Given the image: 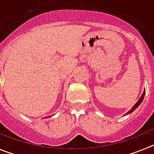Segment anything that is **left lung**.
I'll use <instances>...</instances> for the list:
<instances>
[{
    "mask_svg": "<svg viewBox=\"0 0 154 154\" xmlns=\"http://www.w3.org/2000/svg\"><path fill=\"white\" fill-rule=\"evenodd\" d=\"M145 92H146V91H145V89H144V90H143V94H142V95H141L140 98V99H139L138 101H137V103H135V105H134V106H133L132 107L131 109H130V110H129V111H128V112H126V114H124V116H126V115H128V114L132 113V112H133V111H134V110H135L136 109H137V107H138L139 106H140V105L141 104V103H142L143 100L144 96H145Z\"/></svg>",
    "mask_w": 154,
    "mask_h": 154,
    "instance_id": "8db88e82",
    "label": "left lung"
}]
</instances>
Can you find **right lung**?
Returning a JSON list of instances; mask_svg holds the SVG:
<instances>
[{
  "label": "right lung",
  "mask_w": 154,
  "mask_h": 154,
  "mask_svg": "<svg viewBox=\"0 0 154 154\" xmlns=\"http://www.w3.org/2000/svg\"><path fill=\"white\" fill-rule=\"evenodd\" d=\"M47 117H48V116H47ZM45 118H46V117H45Z\"/></svg>",
  "instance_id": "1"
}]
</instances>
